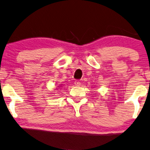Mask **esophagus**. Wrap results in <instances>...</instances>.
Listing matches in <instances>:
<instances>
[{
  "label": "esophagus",
  "instance_id": "1",
  "mask_svg": "<svg viewBox=\"0 0 150 150\" xmlns=\"http://www.w3.org/2000/svg\"><path fill=\"white\" fill-rule=\"evenodd\" d=\"M74 83H75V85H76V86H79V85H81V83L78 80H75Z\"/></svg>",
  "mask_w": 150,
  "mask_h": 150
}]
</instances>
